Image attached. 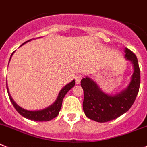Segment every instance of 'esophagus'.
I'll list each match as a JSON object with an SVG mask.
<instances>
[{
	"label": "esophagus",
	"instance_id": "obj_1",
	"mask_svg": "<svg viewBox=\"0 0 147 147\" xmlns=\"http://www.w3.org/2000/svg\"><path fill=\"white\" fill-rule=\"evenodd\" d=\"M82 79V75H77L75 76V82H76V84H79L81 81Z\"/></svg>",
	"mask_w": 147,
	"mask_h": 147
}]
</instances>
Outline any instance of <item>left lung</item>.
<instances>
[{"mask_svg": "<svg viewBox=\"0 0 147 147\" xmlns=\"http://www.w3.org/2000/svg\"><path fill=\"white\" fill-rule=\"evenodd\" d=\"M125 53V59L131 62L133 72L126 88L121 92L109 94L89 77L81 80L80 85L84 92L83 111L90 119L97 122L111 121L126 113L133 105L139 90L140 69L136 55L127 47Z\"/></svg>", "mask_w": 147, "mask_h": 147, "instance_id": "left-lung-1", "label": "left lung"}]
</instances>
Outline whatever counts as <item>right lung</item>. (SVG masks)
Wrapping results in <instances>:
<instances>
[{
  "mask_svg": "<svg viewBox=\"0 0 147 147\" xmlns=\"http://www.w3.org/2000/svg\"><path fill=\"white\" fill-rule=\"evenodd\" d=\"M30 41H31V40L27 41V42H26L25 43H23L22 45H23L27 43V42H30ZM14 53V52H13L12 54L11 55V57H10V59H9V61L11 60V56L13 55ZM8 66H9V64H8ZM6 80H7V79H6ZM75 80H72L71 82L67 83V85L64 86L60 90V92H59V94H58L57 98H56V100H55V102H54L53 104H51V105H49L48 107L44 108V109L37 110V111H28V110L24 109V108H21L20 106H19V105L14 102V100H13L11 94L9 93V88H8L7 86V81H6V88H7L8 94H9L10 101L12 103V105L14 107V108L17 110V111H18L21 116H22L23 117H25V118L28 119L32 120V121H47L53 119H54L59 115V111H60L61 108L62 102H63V100H64V97L65 96V95L67 94V92H68L72 87L75 86Z\"/></svg>",
  "mask_w": 147,
  "mask_h": 147,
  "instance_id": "add662e5",
  "label": "right lung"
}]
</instances>
